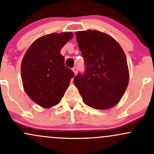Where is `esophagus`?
Listing matches in <instances>:
<instances>
[{"mask_svg":"<svg viewBox=\"0 0 154 154\" xmlns=\"http://www.w3.org/2000/svg\"><path fill=\"white\" fill-rule=\"evenodd\" d=\"M72 71L74 72V73H75V75H76L77 74V66H74L73 68H72Z\"/></svg>","mask_w":154,"mask_h":154,"instance_id":"34e87169","label":"esophagus"}]
</instances>
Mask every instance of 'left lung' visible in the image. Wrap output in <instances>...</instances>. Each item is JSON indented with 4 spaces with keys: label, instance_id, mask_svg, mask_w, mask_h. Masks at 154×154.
<instances>
[{
    "label": "left lung",
    "instance_id": "8db88e82",
    "mask_svg": "<svg viewBox=\"0 0 154 154\" xmlns=\"http://www.w3.org/2000/svg\"><path fill=\"white\" fill-rule=\"evenodd\" d=\"M85 71L74 83L84 102L97 109L115 106L128 88L129 71L126 56L110 35L97 30L76 32Z\"/></svg>",
    "mask_w": 154,
    "mask_h": 154
}]
</instances>
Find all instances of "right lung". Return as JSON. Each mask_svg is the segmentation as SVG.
<instances>
[{"instance_id": "obj_1", "label": "right lung", "mask_w": 154, "mask_h": 154, "mask_svg": "<svg viewBox=\"0 0 154 154\" xmlns=\"http://www.w3.org/2000/svg\"><path fill=\"white\" fill-rule=\"evenodd\" d=\"M72 32L52 33L37 39L26 51L21 65L24 91L44 108L61 101L75 74L64 64L60 51Z\"/></svg>"}]
</instances>
